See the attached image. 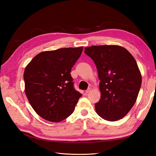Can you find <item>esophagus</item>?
I'll list each match as a JSON object with an SVG mask.
<instances>
[{"label":"esophagus","instance_id":"obj_1","mask_svg":"<svg viewBox=\"0 0 156 156\" xmlns=\"http://www.w3.org/2000/svg\"><path fill=\"white\" fill-rule=\"evenodd\" d=\"M90 91H91V88H88L87 90L85 91V93L88 94V93H89Z\"/></svg>","mask_w":156,"mask_h":156}]
</instances>
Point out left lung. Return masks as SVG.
I'll list each match as a JSON object with an SVG mask.
<instances>
[{
    "mask_svg": "<svg viewBox=\"0 0 156 156\" xmlns=\"http://www.w3.org/2000/svg\"><path fill=\"white\" fill-rule=\"evenodd\" d=\"M84 49L95 63L100 80L101 98L95 103L96 112L108 121L122 119L134 105L142 83L135 59L119 45H94Z\"/></svg>",
    "mask_w": 156,
    "mask_h": 156,
    "instance_id": "left-lung-1",
    "label": "left lung"
}]
</instances>
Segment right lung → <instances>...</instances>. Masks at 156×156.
Wrapping results in <instances>:
<instances>
[{
	"label": "right lung",
	"instance_id": "right-lung-1",
	"mask_svg": "<svg viewBox=\"0 0 156 156\" xmlns=\"http://www.w3.org/2000/svg\"><path fill=\"white\" fill-rule=\"evenodd\" d=\"M83 49L80 47L41 52L25 68L23 77L26 96L44 119L58 122L74 111L82 94L74 88L70 73Z\"/></svg>",
	"mask_w": 156,
	"mask_h": 156
}]
</instances>
